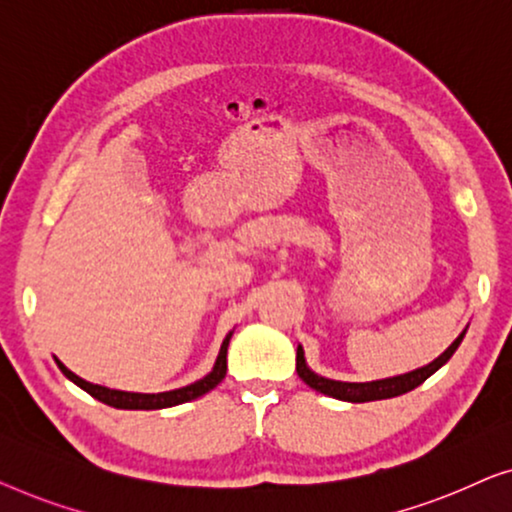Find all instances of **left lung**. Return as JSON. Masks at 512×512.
Wrapping results in <instances>:
<instances>
[{
    "label": "left lung",
    "instance_id": "left-lung-1",
    "mask_svg": "<svg viewBox=\"0 0 512 512\" xmlns=\"http://www.w3.org/2000/svg\"><path fill=\"white\" fill-rule=\"evenodd\" d=\"M466 325L462 329L455 341H452L448 348H445L441 355H438L434 362L420 366V369H413L408 373H401V376H392V378H380V380H369V383H343V380H331L325 376H318L313 369H308L306 357H304V348L297 345V373L299 378L304 380L308 387H313L315 392L327 394V397H334L338 401H350V403H366V401H380V399H392L399 397V394H406L415 387H420L424 380L441 369V366L448 364V359L455 355L459 343L464 341L466 336Z\"/></svg>",
    "mask_w": 512,
    "mask_h": 512
}]
</instances>
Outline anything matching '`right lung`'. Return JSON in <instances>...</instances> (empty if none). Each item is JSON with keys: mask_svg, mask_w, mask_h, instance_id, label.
<instances>
[{"mask_svg": "<svg viewBox=\"0 0 512 512\" xmlns=\"http://www.w3.org/2000/svg\"><path fill=\"white\" fill-rule=\"evenodd\" d=\"M232 334L234 331H229V334L225 336V341H222V345H220L218 357H215L213 369L208 371L204 378L194 380V383L185 385V387H178V390L157 392V394L122 392V390H111V387H104V385L88 383V380L76 376L74 371H69L57 357H55V362H57V366H60V371L64 373V376L71 380V383L81 387V390L88 392L90 397H95L97 401L106 403V406H113L120 410H160V408H171V406H178V403H187L192 399L204 397L206 392H211L213 387H218L222 383V378L227 376V348H229V338H232Z\"/></svg>", "mask_w": 512, "mask_h": 512, "instance_id": "right-lung-1", "label": "right lung"}]
</instances>
